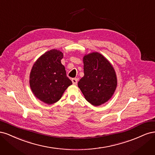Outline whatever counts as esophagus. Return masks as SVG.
Listing matches in <instances>:
<instances>
[{
	"label": "esophagus",
	"mask_w": 155,
	"mask_h": 155,
	"mask_svg": "<svg viewBox=\"0 0 155 155\" xmlns=\"http://www.w3.org/2000/svg\"><path fill=\"white\" fill-rule=\"evenodd\" d=\"M72 81L74 85H77L78 83V79L76 78H72Z\"/></svg>",
	"instance_id": "34e87169"
}]
</instances>
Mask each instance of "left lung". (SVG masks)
<instances>
[{
    "label": "left lung",
    "mask_w": 155,
    "mask_h": 155,
    "mask_svg": "<svg viewBox=\"0 0 155 155\" xmlns=\"http://www.w3.org/2000/svg\"><path fill=\"white\" fill-rule=\"evenodd\" d=\"M84 76L78 87L87 101L94 106L107 102L117 86L116 73L111 64L101 54L93 52L83 58Z\"/></svg>",
    "instance_id": "1"
}]
</instances>
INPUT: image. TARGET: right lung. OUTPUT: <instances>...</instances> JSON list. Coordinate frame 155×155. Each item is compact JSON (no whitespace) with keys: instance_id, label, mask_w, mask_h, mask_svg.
<instances>
[{"instance_id":"right-lung-1","label":"right lung","mask_w":155,"mask_h":155,"mask_svg":"<svg viewBox=\"0 0 155 155\" xmlns=\"http://www.w3.org/2000/svg\"><path fill=\"white\" fill-rule=\"evenodd\" d=\"M63 57L59 50L46 51L36 61L31 70L30 85L33 93L48 105L59 101L64 91L72 84L61 63Z\"/></svg>"}]
</instances>
